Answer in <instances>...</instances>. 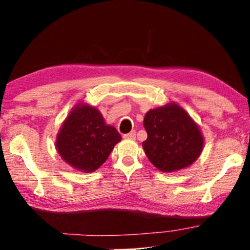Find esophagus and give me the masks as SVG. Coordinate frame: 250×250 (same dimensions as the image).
I'll return each instance as SVG.
<instances>
[{
    "label": "esophagus",
    "instance_id": "34e87169",
    "mask_svg": "<svg viewBox=\"0 0 250 250\" xmlns=\"http://www.w3.org/2000/svg\"><path fill=\"white\" fill-rule=\"evenodd\" d=\"M124 138H127V139H135L136 138V132L133 130V132H130L128 134H125L124 135Z\"/></svg>",
    "mask_w": 250,
    "mask_h": 250
}]
</instances>
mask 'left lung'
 <instances>
[{"label":"left lung","instance_id":"left-lung-1","mask_svg":"<svg viewBox=\"0 0 250 250\" xmlns=\"http://www.w3.org/2000/svg\"><path fill=\"white\" fill-rule=\"evenodd\" d=\"M147 139L143 147L150 163L163 172L191 166L203 149L198 124L177 103L148 111L144 118Z\"/></svg>","mask_w":250,"mask_h":250}]
</instances>
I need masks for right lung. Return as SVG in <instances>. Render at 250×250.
Wrapping results in <instances>:
<instances>
[{"label": "right lung", "mask_w": 250, "mask_h": 250, "mask_svg": "<svg viewBox=\"0 0 250 250\" xmlns=\"http://www.w3.org/2000/svg\"><path fill=\"white\" fill-rule=\"evenodd\" d=\"M121 139L114 126L105 124L99 109L79 103L61 126L56 147L69 166L89 173L105 163Z\"/></svg>", "instance_id": "add662e5"}]
</instances>
